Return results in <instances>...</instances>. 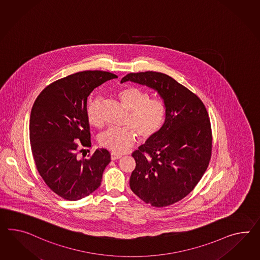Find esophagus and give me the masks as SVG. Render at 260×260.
I'll list each match as a JSON object with an SVG mask.
<instances>
[{
  "label": "esophagus",
  "mask_w": 260,
  "mask_h": 260,
  "mask_svg": "<svg viewBox=\"0 0 260 260\" xmlns=\"http://www.w3.org/2000/svg\"><path fill=\"white\" fill-rule=\"evenodd\" d=\"M110 156H111V160H117L121 157V155H120V154H117V153H111V155H110Z\"/></svg>",
  "instance_id": "1"
}]
</instances>
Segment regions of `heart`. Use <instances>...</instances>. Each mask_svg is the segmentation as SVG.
I'll use <instances>...</instances> for the list:
<instances>
[{
  "label": "heart",
  "instance_id": "heart-1",
  "mask_svg": "<svg viewBox=\"0 0 260 260\" xmlns=\"http://www.w3.org/2000/svg\"><path fill=\"white\" fill-rule=\"evenodd\" d=\"M118 97L130 111L126 121L129 126L108 129L101 135L99 143L113 153H122L133 145L138 136L141 140H148L159 132L166 120L167 108L163 101L151 99L150 93L140 87H123ZM100 107L99 96L91 97L87 102V119L93 126L102 125Z\"/></svg>",
  "mask_w": 260,
  "mask_h": 260
}]
</instances>
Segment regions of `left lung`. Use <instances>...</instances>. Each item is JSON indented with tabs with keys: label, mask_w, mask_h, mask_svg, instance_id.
<instances>
[{
	"label": "left lung",
	"mask_w": 260,
	"mask_h": 260,
	"mask_svg": "<svg viewBox=\"0 0 260 260\" xmlns=\"http://www.w3.org/2000/svg\"><path fill=\"white\" fill-rule=\"evenodd\" d=\"M131 81L157 91L167 108L159 132L132 153L136 168L130 187L146 204L171 206L185 198L207 171L212 133L207 108L200 98L167 74H128Z\"/></svg>",
	"instance_id": "obj_1"
}]
</instances>
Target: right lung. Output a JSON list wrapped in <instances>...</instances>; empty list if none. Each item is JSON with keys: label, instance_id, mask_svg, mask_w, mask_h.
<instances>
[{"label": "right lung", "instance_id": "obj_1", "mask_svg": "<svg viewBox=\"0 0 260 260\" xmlns=\"http://www.w3.org/2000/svg\"><path fill=\"white\" fill-rule=\"evenodd\" d=\"M117 77L103 71L71 74L50 84L34 103L29 137L36 167L47 186L65 200H80L100 186L109 152L97 149L88 159H79L77 153L79 145L91 146L87 97Z\"/></svg>", "mask_w": 260, "mask_h": 260}]
</instances>
